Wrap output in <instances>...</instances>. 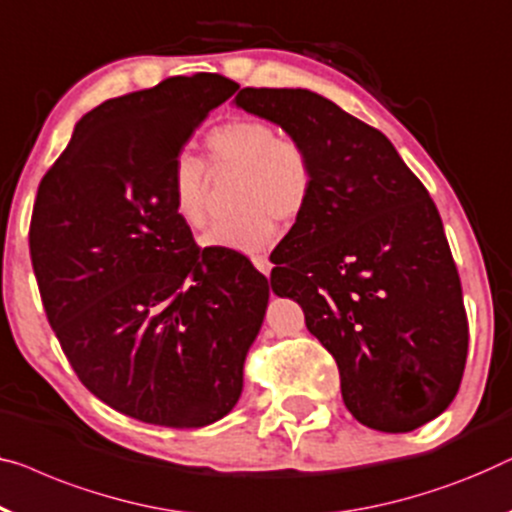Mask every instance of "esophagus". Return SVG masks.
Listing matches in <instances>:
<instances>
[{"instance_id": "1", "label": "esophagus", "mask_w": 512, "mask_h": 512, "mask_svg": "<svg viewBox=\"0 0 512 512\" xmlns=\"http://www.w3.org/2000/svg\"><path fill=\"white\" fill-rule=\"evenodd\" d=\"M251 263H254L256 270L263 272L265 277H268L270 270H272V263L268 261V256H254V258H251Z\"/></svg>"}]
</instances>
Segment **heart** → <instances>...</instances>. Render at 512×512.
Wrapping results in <instances>:
<instances>
[{
  "mask_svg": "<svg viewBox=\"0 0 512 512\" xmlns=\"http://www.w3.org/2000/svg\"><path fill=\"white\" fill-rule=\"evenodd\" d=\"M212 170H240L235 187L238 214L210 228L207 247L244 254L268 249L277 226L291 224L307 210L314 194V159L302 140L277 136V129L254 117L219 124L205 136ZM207 168L194 154H177L170 168V203L184 226L207 224Z\"/></svg>",
  "mask_w": 512,
  "mask_h": 512,
  "instance_id": "1",
  "label": "heart"
}]
</instances>
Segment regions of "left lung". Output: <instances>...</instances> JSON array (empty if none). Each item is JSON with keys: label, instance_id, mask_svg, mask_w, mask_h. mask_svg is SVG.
Here are the masks:
<instances>
[{"label": "left lung", "instance_id": "left-lung-1", "mask_svg": "<svg viewBox=\"0 0 512 512\" xmlns=\"http://www.w3.org/2000/svg\"><path fill=\"white\" fill-rule=\"evenodd\" d=\"M235 103L314 159V194L270 281L335 358L346 409L390 434L434 420L462 383L469 321L427 189L379 129L321 94L244 87Z\"/></svg>", "mask_w": 512, "mask_h": 512}]
</instances>
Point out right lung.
Returning a JSON list of instances; mask_svg holds the SVG:
<instances>
[{"label": "right lung", "instance_id": "right-lung-1", "mask_svg": "<svg viewBox=\"0 0 512 512\" xmlns=\"http://www.w3.org/2000/svg\"><path fill=\"white\" fill-rule=\"evenodd\" d=\"M235 90L198 73L103 101L36 194L29 254L50 328L94 397L150 425L224 418L268 307L272 281L198 247L170 203L175 157Z\"/></svg>", "mask_w": 512, "mask_h": 512}]
</instances>
